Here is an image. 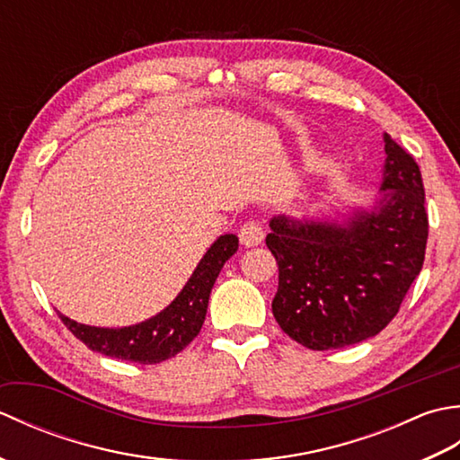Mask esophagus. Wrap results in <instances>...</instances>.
Listing matches in <instances>:
<instances>
[{
	"instance_id": "34e87169",
	"label": "esophagus",
	"mask_w": 460,
	"mask_h": 460,
	"mask_svg": "<svg viewBox=\"0 0 460 460\" xmlns=\"http://www.w3.org/2000/svg\"><path fill=\"white\" fill-rule=\"evenodd\" d=\"M265 239V231H262V225L259 221H247L239 229V241L241 245L245 247H257Z\"/></svg>"
}]
</instances>
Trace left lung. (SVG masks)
Here are the masks:
<instances>
[{"mask_svg": "<svg viewBox=\"0 0 460 460\" xmlns=\"http://www.w3.org/2000/svg\"><path fill=\"white\" fill-rule=\"evenodd\" d=\"M379 198L338 219L272 217L267 247L279 262L272 314L310 349H338L379 334L425 261V190L411 154L384 134Z\"/></svg>", "mask_w": 460, "mask_h": 460, "instance_id": "left-lung-1", "label": "left lung"}]
</instances>
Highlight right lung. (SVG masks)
<instances>
[{
  "instance_id": "add662e5",
  "label": "right lung",
  "mask_w": 460,
  "mask_h": 460,
  "mask_svg": "<svg viewBox=\"0 0 460 460\" xmlns=\"http://www.w3.org/2000/svg\"><path fill=\"white\" fill-rule=\"evenodd\" d=\"M239 249L237 235H221L205 252L181 292L158 314L124 328L86 326L58 314L63 324L83 344L102 356L136 361V364H160L173 358L199 334L208 314L211 288L219 272Z\"/></svg>"
}]
</instances>
